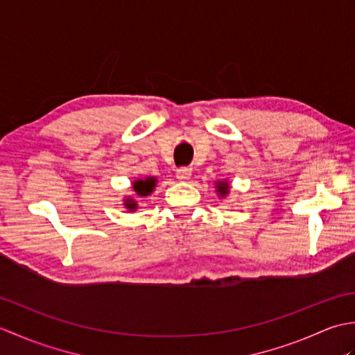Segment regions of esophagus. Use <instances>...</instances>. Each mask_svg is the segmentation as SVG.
Listing matches in <instances>:
<instances>
[{
	"mask_svg": "<svg viewBox=\"0 0 355 355\" xmlns=\"http://www.w3.org/2000/svg\"><path fill=\"white\" fill-rule=\"evenodd\" d=\"M192 175V169L191 168H180L177 169L175 177L180 180V182H187Z\"/></svg>",
	"mask_w": 355,
	"mask_h": 355,
	"instance_id": "1",
	"label": "esophagus"
}]
</instances>
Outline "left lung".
<instances>
[{
  "label": "left lung",
  "mask_w": 355,
  "mask_h": 355,
  "mask_svg": "<svg viewBox=\"0 0 355 355\" xmlns=\"http://www.w3.org/2000/svg\"><path fill=\"white\" fill-rule=\"evenodd\" d=\"M215 192H216V195L218 197H221V198H225L229 195V192H230V184H229V182L227 180H221V182H215Z\"/></svg>",
  "instance_id": "obj_1"
}]
</instances>
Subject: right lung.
Returning a JSON list of instances; mask_svg holds the SVG:
<instances>
[{
	"label": "right lung",
	"mask_w": 355,
	"mask_h": 355,
	"mask_svg": "<svg viewBox=\"0 0 355 355\" xmlns=\"http://www.w3.org/2000/svg\"><path fill=\"white\" fill-rule=\"evenodd\" d=\"M158 180L155 177H145V178H137L132 182V189L134 192L139 195V197H149L150 193L154 192L155 186H157ZM123 206L125 209L130 210V212H134V210H137V201H135L132 197H128L123 198Z\"/></svg>",
	"instance_id": "add662e5"
}]
</instances>
